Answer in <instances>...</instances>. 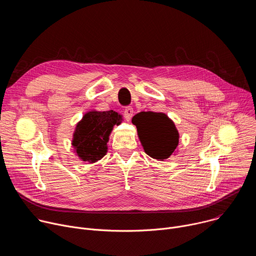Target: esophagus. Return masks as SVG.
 Here are the masks:
<instances>
[{
	"label": "esophagus",
	"instance_id": "esophagus-1",
	"mask_svg": "<svg viewBox=\"0 0 256 256\" xmlns=\"http://www.w3.org/2000/svg\"><path fill=\"white\" fill-rule=\"evenodd\" d=\"M124 118L126 120H130V118L134 114V109L132 107H126L124 110Z\"/></svg>",
	"mask_w": 256,
	"mask_h": 256
}]
</instances>
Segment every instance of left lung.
Wrapping results in <instances>:
<instances>
[{"instance_id":"8db88e82","label":"left lung","mask_w":256,"mask_h":256,"mask_svg":"<svg viewBox=\"0 0 256 256\" xmlns=\"http://www.w3.org/2000/svg\"><path fill=\"white\" fill-rule=\"evenodd\" d=\"M132 122L136 126L146 154L150 157L164 161L175 151L179 134L165 114L142 112L132 118Z\"/></svg>"}]
</instances>
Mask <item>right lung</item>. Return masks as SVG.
<instances>
[{
    "instance_id": "add662e5",
    "label": "right lung",
    "mask_w": 256,
    "mask_h": 256,
    "mask_svg": "<svg viewBox=\"0 0 256 256\" xmlns=\"http://www.w3.org/2000/svg\"><path fill=\"white\" fill-rule=\"evenodd\" d=\"M122 120V116L114 110L87 112L77 124L72 142L80 159L95 163L106 155L109 134Z\"/></svg>"
}]
</instances>
